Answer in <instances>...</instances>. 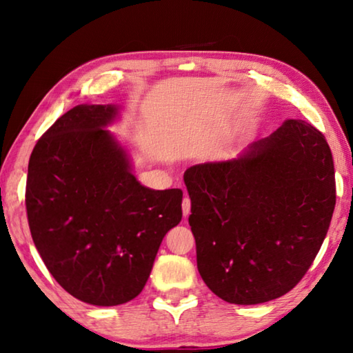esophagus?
<instances>
[{"label":"esophagus","instance_id":"esophagus-1","mask_svg":"<svg viewBox=\"0 0 353 353\" xmlns=\"http://www.w3.org/2000/svg\"><path fill=\"white\" fill-rule=\"evenodd\" d=\"M190 212H191V201H190L188 196H185L183 201H182V213H183V216L187 218L188 214H190Z\"/></svg>","mask_w":353,"mask_h":353}]
</instances>
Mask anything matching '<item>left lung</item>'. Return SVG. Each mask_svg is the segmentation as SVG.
<instances>
[{
	"label": "left lung",
	"mask_w": 353,
	"mask_h": 353,
	"mask_svg": "<svg viewBox=\"0 0 353 353\" xmlns=\"http://www.w3.org/2000/svg\"><path fill=\"white\" fill-rule=\"evenodd\" d=\"M188 223L202 280L236 305L286 294L324 243L336 204L332 151L302 119H286L236 159L185 171Z\"/></svg>",
	"instance_id": "8db88e82"
}]
</instances>
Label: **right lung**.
I'll list each match as a JSON object with an SVG mask.
<instances>
[{
  "mask_svg": "<svg viewBox=\"0 0 353 353\" xmlns=\"http://www.w3.org/2000/svg\"><path fill=\"white\" fill-rule=\"evenodd\" d=\"M115 105L81 104L41 135L29 159L28 223L56 282L99 307L145 288L163 236L182 219V190L143 187L104 128Z\"/></svg>",
  "mask_w": 353,
  "mask_h": 353,
  "instance_id": "obj_1",
  "label": "right lung"
}]
</instances>
